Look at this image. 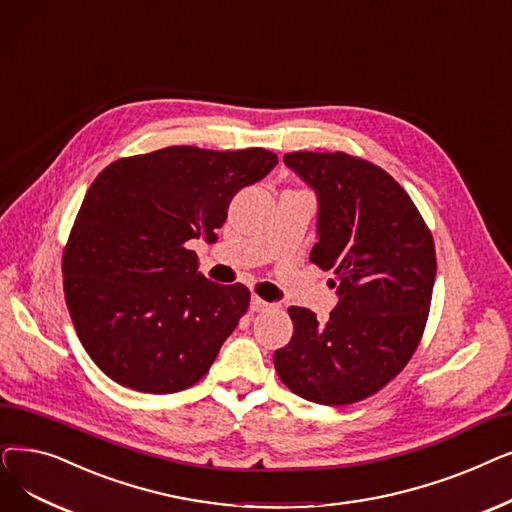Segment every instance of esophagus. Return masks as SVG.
I'll return each mask as SVG.
<instances>
[{
    "instance_id": "esophagus-1",
    "label": "esophagus",
    "mask_w": 512,
    "mask_h": 512,
    "mask_svg": "<svg viewBox=\"0 0 512 512\" xmlns=\"http://www.w3.org/2000/svg\"><path fill=\"white\" fill-rule=\"evenodd\" d=\"M250 308L254 310V312H262V310H269L271 308V304L269 302H264L262 298H258V296H252V300H250Z\"/></svg>"
}]
</instances>
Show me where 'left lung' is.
Segmentation results:
<instances>
[{"instance_id": "left-lung-1", "label": "left lung", "mask_w": 512, "mask_h": 512, "mask_svg": "<svg viewBox=\"0 0 512 512\" xmlns=\"http://www.w3.org/2000/svg\"><path fill=\"white\" fill-rule=\"evenodd\" d=\"M283 162L319 200L310 260L333 275L337 306L323 325L312 310L289 308L294 335L275 352V369L304 400L354 404L392 381L421 342L433 237L402 185L373 162L344 152H291Z\"/></svg>"}]
</instances>
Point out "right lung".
<instances>
[{
	"label": "right lung",
	"instance_id": "add662e5",
	"mask_svg": "<svg viewBox=\"0 0 512 512\" xmlns=\"http://www.w3.org/2000/svg\"><path fill=\"white\" fill-rule=\"evenodd\" d=\"M262 148L170 145L116 160L85 193L62 256L72 325L112 381L145 394L198 383L248 310L246 285L212 283L191 239L216 241L241 187L271 173Z\"/></svg>",
	"mask_w": 512,
	"mask_h": 512
}]
</instances>
